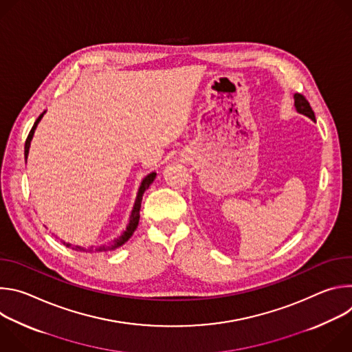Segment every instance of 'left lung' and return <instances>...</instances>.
I'll list each match as a JSON object with an SVG mask.
<instances>
[{"label":"left lung","mask_w":352,"mask_h":352,"mask_svg":"<svg viewBox=\"0 0 352 352\" xmlns=\"http://www.w3.org/2000/svg\"><path fill=\"white\" fill-rule=\"evenodd\" d=\"M294 102H295V103H294V104H295V109H296V111H298L299 114H304V116L309 117L312 121L316 122L315 113H314V110H312L309 102L305 98V96L299 94V93H295V94H294Z\"/></svg>","instance_id":"1"}]
</instances>
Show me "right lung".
<instances>
[{
	"label": "right lung",
	"mask_w": 352,
	"mask_h": 352,
	"mask_svg": "<svg viewBox=\"0 0 352 352\" xmlns=\"http://www.w3.org/2000/svg\"><path fill=\"white\" fill-rule=\"evenodd\" d=\"M41 117H43V114H40V117L36 120V122H34V125L32 126V129H30V132H29V135H28V139H26V142H25V160L28 159L29 147H30V140H32V138H33L34 129H36L38 121L41 120ZM155 178H156V173H150L148 175H146V177L143 178V181H142V184H140V188H139V190H138V196H136V200H135V205H133L131 217H129V224L126 226V230H125L117 239H114L111 243H109V245H100V246H97V248H93V246H91V248H87V250H86L85 248L79 246V245H74V246H72V245L68 243V242H64V245L68 246V248H72L74 250H83V252H85V250H86V252H109V250H113V249H116V248L124 245V243L132 236V234L135 232V230H136V227H138V224H139V217H140L139 210H140L142 196H143L144 190L150 186V184H152V182L155 181Z\"/></svg>",
	"instance_id": "1"
}]
</instances>
